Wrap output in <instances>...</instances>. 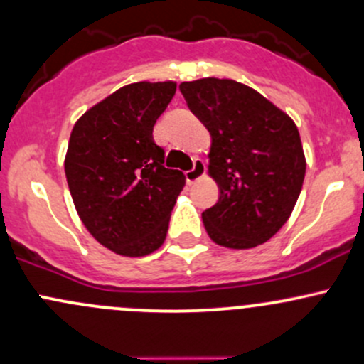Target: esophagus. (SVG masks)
<instances>
[{
    "mask_svg": "<svg viewBox=\"0 0 364 364\" xmlns=\"http://www.w3.org/2000/svg\"><path fill=\"white\" fill-rule=\"evenodd\" d=\"M203 174H205V162L200 161V159H195L193 167L185 173L186 183H188V185H193V183H197L198 179L203 178Z\"/></svg>",
    "mask_w": 364,
    "mask_h": 364,
    "instance_id": "1",
    "label": "esophagus"
}]
</instances>
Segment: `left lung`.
I'll return each instance as SVG.
<instances>
[{
    "mask_svg": "<svg viewBox=\"0 0 364 364\" xmlns=\"http://www.w3.org/2000/svg\"><path fill=\"white\" fill-rule=\"evenodd\" d=\"M210 133L209 176L219 200L203 210L210 240L254 249L289 221L306 176L301 134L289 114L250 86L202 77L179 85Z\"/></svg>",
    "mask_w": 364,
    "mask_h": 364,
    "instance_id": "obj_1",
    "label": "left lung"
}]
</instances>
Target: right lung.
I'll return each instance as SVG.
<instances>
[{
	"label": "right lung",
	"instance_id": "right-lung-1",
	"mask_svg": "<svg viewBox=\"0 0 364 364\" xmlns=\"http://www.w3.org/2000/svg\"><path fill=\"white\" fill-rule=\"evenodd\" d=\"M176 93L174 81L133 82L87 109L65 154L72 202L91 237L114 254L161 249L185 174L164 167L151 131Z\"/></svg>",
	"mask_w": 364,
	"mask_h": 364
}]
</instances>
